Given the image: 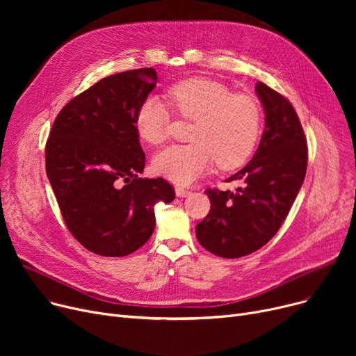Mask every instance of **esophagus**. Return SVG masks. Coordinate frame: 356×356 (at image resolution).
<instances>
[{
	"label": "esophagus",
	"mask_w": 356,
	"mask_h": 356,
	"mask_svg": "<svg viewBox=\"0 0 356 356\" xmlns=\"http://www.w3.org/2000/svg\"><path fill=\"white\" fill-rule=\"evenodd\" d=\"M176 196L179 197H186V196H191L192 192L189 189H184V188H180V186H176Z\"/></svg>",
	"instance_id": "esophagus-1"
}]
</instances>
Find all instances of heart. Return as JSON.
<instances>
[{
    "mask_svg": "<svg viewBox=\"0 0 356 356\" xmlns=\"http://www.w3.org/2000/svg\"><path fill=\"white\" fill-rule=\"evenodd\" d=\"M167 99L179 115L196 121L192 144L163 148L153 159L154 170L176 184H191L215 164L234 168L244 163L261 134V108L247 95L234 93L218 82L186 79L168 88ZM170 112L157 98L138 108L136 128L141 140L160 144L168 136Z\"/></svg>",
    "mask_w": 356,
    "mask_h": 356,
    "instance_id": "b5f03b06",
    "label": "heart"
}]
</instances>
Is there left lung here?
<instances>
[{
  "label": "left lung",
  "mask_w": 356,
  "mask_h": 356,
  "mask_svg": "<svg viewBox=\"0 0 356 356\" xmlns=\"http://www.w3.org/2000/svg\"><path fill=\"white\" fill-rule=\"evenodd\" d=\"M266 128L252 160L227 181L235 192L208 189L211 211L196 225L199 244L222 258L248 255L277 234L307 170L306 136L290 101L263 82L255 85Z\"/></svg>",
  "instance_id": "8db88e82"
}]
</instances>
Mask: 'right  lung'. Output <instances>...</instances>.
Listing matches in <instances>:
<instances>
[{"instance_id":"add662e5","label":"right lung","mask_w":356,"mask_h":356,"mask_svg":"<svg viewBox=\"0 0 356 356\" xmlns=\"http://www.w3.org/2000/svg\"><path fill=\"white\" fill-rule=\"evenodd\" d=\"M143 67L111 74L67 102L46 143V173L70 234L102 257L143 247L156 227L154 204L175 199L167 180L141 179L145 154L136 115L156 88Z\"/></svg>"}]
</instances>
